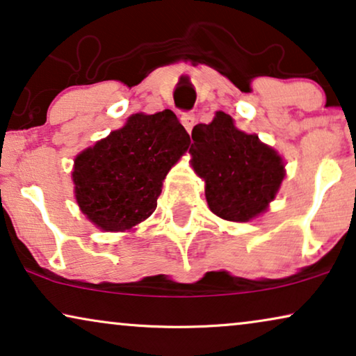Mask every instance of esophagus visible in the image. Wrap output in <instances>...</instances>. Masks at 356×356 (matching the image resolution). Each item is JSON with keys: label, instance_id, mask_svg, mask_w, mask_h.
<instances>
[{"label": "esophagus", "instance_id": "1", "mask_svg": "<svg viewBox=\"0 0 356 356\" xmlns=\"http://www.w3.org/2000/svg\"><path fill=\"white\" fill-rule=\"evenodd\" d=\"M181 123L189 133V131L193 129L194 123H196V115H194L193 111H184V113L181 115Z\"/></svg>", "mask_w": 356, "mask_h": 356}]
</instances>
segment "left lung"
<instances>
[{"label": "left lung", "mask_w": 356, "mask_h": 356, "mask_svg": "<svg viewBox=\"0 0 356 356\" xmlns=\"http://www.w3.org/2000/svg\"><path fill=\"white\" fill-rule=\"evenodd\" d=\"M191 138L193 168L206 181L211 211L230 222H248L264 212L285 177L280 155L256 134L236 129L223 111L212 123L194 126Z\"/></svg>", "instance_id": "left-lung-1"}]
</instances>
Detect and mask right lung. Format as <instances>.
Wrapping results in <instances>:
<instances>
[{"instance_id":"right-lung-1","label":"right lung","mask_w":356,"mask_h":356,"mask_svg":"<svg viewBox=\"0 0 356 356\" xmlns=\"http://www.w3.org/2000/svg\"><path fill=\"white\" fill-rule=\"evenodd\" d=\"M172 110L133 115L74 160L76 201L105 232L129 230L152 216L168 170L189 147Z\"/></svg>"}]
</instances>
